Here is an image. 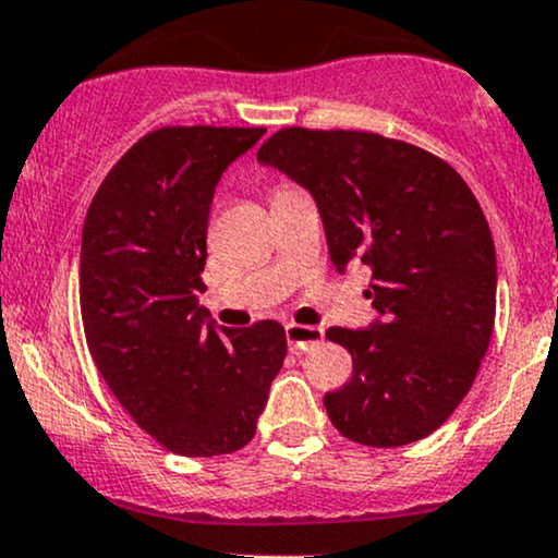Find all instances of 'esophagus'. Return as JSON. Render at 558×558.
Returning <instances> with one entry per match:
<instances>
[{"instance_id": "esophagus-1", "label": "esophagus", "mask_w": 558, "mask_h": 558, "mask_svg": "<svg viewBox=\"0 0 558 558\" xmlns=\"http://www.w3.org/2000/svg\"><path fill=\"white\" fill-rule=\"evenodd\" d=\"M287 342H290L292 352H305L313 344L324 342V329L320 326H300L290 324L287 326Z\"/></svg>"}]
</instances>
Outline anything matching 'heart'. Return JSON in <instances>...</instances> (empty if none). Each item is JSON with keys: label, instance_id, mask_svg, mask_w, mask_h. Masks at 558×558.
<instances>
[{"label": "heart", "instance_id": "heart-1", "mask_svg": "<svg viewBox=\"0 0 558 558\" xmlns=\"http://www.w3.org/2000/svg\"><path fill=\"white\" fill-rule=\"evenodd\" d=\"M292 187H287V185H281V187H277L274 190V198H279V195H284V193H290Z\"/></svg>", "mask_w": 558, "mask_h": 558}]
</instances>
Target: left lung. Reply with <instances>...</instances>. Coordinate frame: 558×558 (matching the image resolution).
Returning <instances> with one entry per match:
<instances>
[{
	"label": "left lung",
	"instance_id": "1",
	"mask_svg": "<svg viewBox=\"0 0 558 558\" xmlns=\"http://www.w3.org/2000/svg\"><path fill=\"white\" fill-rule=\"evenodd\" d=\"M318 203L333 268L371 264V329L326 331L352 378L324 397L363 447L434 434L468 397L496 318V251L481 203L451 163L368 130L281 128L258 148Z\"/></svg>",
	"mask_w": 558,
	"mask_h": 558
}]
</instances>
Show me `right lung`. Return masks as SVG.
<instances>
[{
    "label": "right lung",
    "instance_id": "right-lung-1",
    "mask_svg": "<svg viewBox=\"0 0 558 558\" xmlns=\"http://www.w3.org/2000/svg\"><path fill=\"white\" fill-rule=\"evenodd\" d=\"M264 133L150 130L109 169L85 214L81 316L90 357L128 415L182 457L245 447L287 355L277 320L214 329L195 305L214 187Z\"/></svg>",
    "mask_w": 558,
    "mask_h": 558
}]
</instances>
